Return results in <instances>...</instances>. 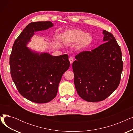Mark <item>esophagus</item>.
<instances>
[{"label":"esophagus","mask_w":133,"mask_h":133,"mask_svg":"<svg viewBox=\"0 0 133 133\" xmlns=\"http://www.w3.org/2000/svg\"><path fill=\"white\" fill-rule=\"evenodd\" d=\"M69 62H70L71 65H72V63L73 62V57H70L69 58Z\"/></svg>","instance_id":"obj_1"}]
</instances>
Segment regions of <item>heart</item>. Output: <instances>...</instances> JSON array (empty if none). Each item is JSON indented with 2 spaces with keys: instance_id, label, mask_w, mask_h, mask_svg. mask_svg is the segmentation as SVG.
Returning a JSON list of instances; mask_svg holds the SVG:
<instances>
[{
  "instance_id": "heart-1",
  "label": "heart",
  "mask_w": 133,
  "mask_h": 133,
  "mask_svg": "<svg viewBox=\"0 0 133 133\" xmlns=\"http://www.w3.org/2000/svg\"><path fill=\"white\" fill-rule=\"evenodd\" d=\"M63 40L67 44L77 43L76 48L79 50L87 48L93 41V37L89 33H85L81 30L72 29L65 32L62 37Z\"/></svg>"
}]
</instances>
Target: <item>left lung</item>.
I'll list each match as a JSON object with an SVG mask.
<instances>
[{
  "mask_svg": "<svg viewBox=\"0 0 133 133\" xmlns=\"http://www.w3.org/2000/svg\"><path fill=\"white\" fill-rule=\"evenodd\" d=\"M104 43L75 56L72 68L76 91L88 102L106 99L116 89L123 69L121 48L113 35L103 30Z\"/></svg>",
  "mask_w": 133,
  "mask_h": 133,
  "instance_id": "8db88e82",
  "label": "left lung"
}]
</instances>
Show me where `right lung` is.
<instances>
[{
    "mask_svg": "<svg viewBox=\"0 0 133 133\" xmlns=\"http://www.w3.org/2000/svg\"><path fill=\"white\" fill-rule=\"evenodd\" d=\"M53 25L51 22L27 25L14 43L10 57L11 75L19 92L38 103L48 102L56 96L62 76L70 65L67 54L53 56L27 46L35 32Z\"/></svg>",
    "mask_w": 133,
    "mask_h": 133,
    "instance_id": "1",
    "label": "right lung"
}]
</instances>
